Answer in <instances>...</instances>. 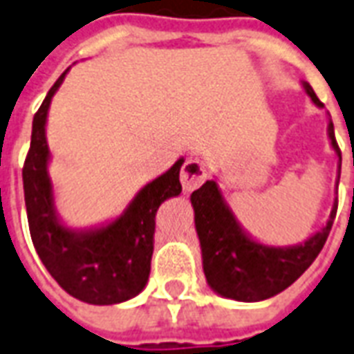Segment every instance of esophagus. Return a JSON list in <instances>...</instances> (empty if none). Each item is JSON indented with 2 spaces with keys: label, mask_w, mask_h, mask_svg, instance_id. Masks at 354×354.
Masks as SVG:
<instances>
[{
  "label": "esophagus",
  "mask_w": 354,
  "mask_h": 354,
  "mask_svg": "<svg viewBox=\"0 0 354 354\" xmlns=\"http://www.w3.org/2000/svg\"><path fill=\"white\" fill-rule=\"evenodd\" d=\"M207 179V167L205 164L198 158H190V160L183 166L180 171V183L185 192H192L196 188H199Z\"/></svg>",
  "instance_id": "34e87169"
}]
</instances>
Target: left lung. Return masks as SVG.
I'll return each mask as SVG.
<instances>
[{"instance_id": "1", "label": "left lung", "mask_w": 354, "mask_h": 354, "mask_svg": "<svg viewBox=\"0 0 354 354\" xmlns=\"http://www.w3.org/2000/svg\"><path fill=\"white\" fill-rule=\"evenodd\" d=\"M304 91L317 108H325L313 93L308 82H302ZM328 115V111H326ZM326 134L330 147L338 156V192L339 171H342V153L334 138V124L328 119ZM194 207V222L198 231L203 272L209 288L220 297L239 302H259L288 289L295 280H299L319 252L323 250L326 237L334 224L338 199L332 205L326 224L304 243L289 246H272L259 243L244 230L231 211L224 194L218 187V180H207L190 196Z\"/></svg>"}]
</instances>
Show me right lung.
<instances>
[{
  "instance_id": "right-lung-1",
  "label": "right lung",
  "mask_w": 354,
  "mask_h": 354,
  "mask_svg": "<svg viewBox=\"0 0 354 354\" xmlns=\"http://www.w3.org/2000/svg\"><path fill=\"white\" fill-rule=\"evenodd\" d=\"M68 71L71 66L33 117L31 145L22 169L29 233L42 265L71 297L95 306L119 304L142 293L147 283L156 211L183 190L179 174L185 158L147 183L110 222L84 230L68 227L55 207L46 140L48 110Z\"/></svg>"
}]
</instances>
